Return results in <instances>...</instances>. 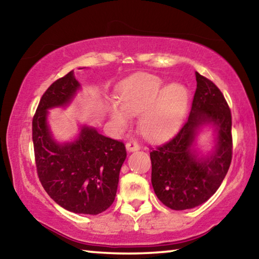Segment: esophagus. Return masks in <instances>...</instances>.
Returning a JSON list of instances; mask_svg holds the SVG:
<instances>
[{
    "label": "esophagus",
    "instance_id": "34e87169",
    "mask_svg": "<svg viewBox=\"0 0 259 259\" xmlns=\"http://www.w3.org/2000/svg\"><path fill=\"white\" fill-rule=\"evenodd\" d=\"M125 147H126V151H128V152H135V151H138L139 148H140L137 142H129V143H126Z\"/></svg>",
    "mask_w": 259,
    "mask_h": 259
}]
</instances>
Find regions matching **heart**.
<instances>
[{
    "mask_svg": "<svg viewBox=\"0 0 259 259\" xmlns=\"http://www.w3.org/2000/svg\"><path fill=\"white\" fill-rule=\"evenodd\" d=\"M187 88L181 83L164 87L159 76L139 74L119 89V102L111 100L109 116L119 128L130 124L131 115H139V130L148 139L170 135L181 124L188 105Z\"/></svg>",
    "mask_w": 259,
    "mask_h": 259,
    "instance_id": "heart-1",
    "label": "heart"
}]
</instances>
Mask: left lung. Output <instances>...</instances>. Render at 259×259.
<instances>
[{"label":"left lung","mask_w":259,"mask_h":259,"mask_svg":"<svg viewBox=\"0 0 259 259\" xmlns=\"http://www.w3.org/2000/svg\"><path fill=\"white\" fill-rule=\"evenodd\" d=\"M196 90L188 119L177 135L150 153L152 185L162 203L186 210L204 203L216 193L232 160V116L221 90L196 72ZM214 128L213 150L196 147L204 126Z\"/></svg>","instance_id":"obj_1"}]
</instances>
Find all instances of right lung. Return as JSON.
I'll return each instance as SVG.
<instances>
[{
	"label": "right lung",
	"mask_w": 259,
	"mask_h": 259,
	"mask_svg": "<svg viewBox=\"0 0 259 259\" xmlns=\"http://www.w3.org/2000/svg\"><path fill=\"white\" fill-rule=\"evenodd\" d=\"M80 89L71 71L43 94L33 117L35 162L43 188L57 204L75 213L98 214L114 202L126 151L122 142L85 124L72 142L54 138L48 112L68 106Z\"/></svg>",
	"instance_id": "right-lung-1"
}]
</instances>
